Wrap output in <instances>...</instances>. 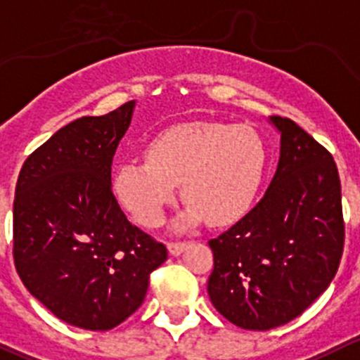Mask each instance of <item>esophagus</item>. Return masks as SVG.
<instances>
[{
  "instance_id": "1",
  "label": "esophagus",
  "mask_w": 360,
  "mask_h": 360,
  "mask_svg": "<svg viewBox=\"0 0 360 360\" xmlns=\"http://www.w3.org/2000/svg\"><path fill=\"white\" fill-rule=\"evenodd\" d=\"M187 244L186 242H171V244H167V251H169V255L173 256H178V255H182L184 251H186Z\"/></svg>"
}]
</instances>
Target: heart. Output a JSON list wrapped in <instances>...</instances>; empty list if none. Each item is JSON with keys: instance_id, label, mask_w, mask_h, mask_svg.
<instances>
[{"instance_id": "b5f03b06", "label": "heart", "mask_w": 360, "mask_h": 360, "mask_svg": "<svg viewBox=\"0 0 360 360\" xmlns=\"http://www.w3.org/2000/svg\"><path fill=\"white\" fill-rule=\"evenodd\" d=\"M146 160L118 164L112 193L139 224L162 222L176 186L187 201L174 228L187 229L205 217L228 224L251 208L266 167L262 136L248 125L187 122L164 129L146 145Z\"/></svg>"}]
</instances>
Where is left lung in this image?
<instances>
[{
    "label": "left lung",
    "instance_id": "8db88e82",
    "mask_svg": "<svg viewBox=\"0 0 360 360\" xmlns=\"http://www.w3.org/2000/svg\"><path fill=\"white\" fill-rule=\"evenodd\" d=\"M269 122L279 134L269 189L248 215L208 242V297L245 330H270L302 314L328 288L343 255L336 162L295 122Z\"/></svg>",
    "mask_w": 360,
    "mask_h": 360
}]
</instances>
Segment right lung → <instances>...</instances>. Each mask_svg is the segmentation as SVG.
<instances>
[{
    "label": "right lung",
    "mask_w": 360,
    "mask_h": 360,
    "mask_svg": "<svg viewBox=\"0 0 360 360\" xmlns=\"http://www.w3.org/2000/svg\"><path fill=\"white\" fill-rule=\"evenodd\" d=\"M136 101L61 127L26 159L13 200L20 281L56 318L109 330L143 304L162 244L132 226L111 184L112 157Z\"/></svg>",
    "instance_id": "1"
}]
</instances>
